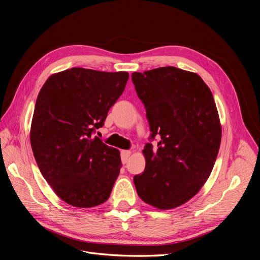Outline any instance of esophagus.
Returning <instances> with one entry per match:
<instances>
[{
	"instance_id": "1",
	"label": "esophagus",
	"mask_w": 260,
	"mask_h": 260,
	"mask_svg": "<svg viewBox=\"0 0 260 260\" xmlns=\"http://www.w3.org/2000/svg\"><path fill=\"white\" fill-rule=\"evenodd\" d=\"M131 156V152L130 151H122L121 152V160L122 162H127V160L129 159V157Z\"/></svg>"
}]
</instances>
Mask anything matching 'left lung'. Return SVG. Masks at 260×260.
Instances as JSON below:
<instances>
[{"label":"left lung","mask_w":260,"mask_h":260,"mask_svg":"<svg viewBox=\"0 0 260 260\" xmlns=\"http://www.w3.org/2000/svg\"><path fill=\"white\" fill-rule=\"evenodd\" d=\"M132 82L146 109L153 141L146 143V166L133 178L138 195L158 209L176 208L206 182L221 141V125L210 89L194 73L160 67L133 73Z\"/></svg>","instance_id":"left-lung-1"}]
</instances>
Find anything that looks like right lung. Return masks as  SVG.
I'll list each match as a JSON object with an SVG mask.
<instances>
[{
    "label": "right lung",
    "mask_w": 260,
    "mask_h": 260,
    "mask_svg": "<svg viewBox=\"0 0 260 260\" xmlns=\"http://www.w3.org/2000/svg\"><path fill=\"white\" fill-rule=\"evenodd\" d=\"M129 79L125 72L70 68L52 75L36 102L30 142L43 178L75 207L105 203L119 175L118 149L93 138Z\"/></svg>",
    "instance_id": "obj_1"
}]
</instances>
